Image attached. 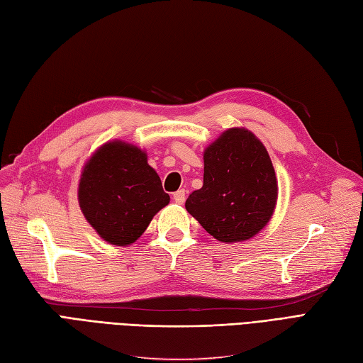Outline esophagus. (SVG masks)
<instances>
[{
  "label": "esophagus",
  "instance_id": "1",
  "mask_svg": "<svg viewBox=\"0 0 363 363\" xmlns=\"http://www.w3.org/2000/svg\"><path fill=\"white\" fill-rule=\"evenodd\" d=\"M173 199H174V202L176 204H184V201H185V190H178L173 195Z\"/></svg>",
  "mask_w": 363,
  "mask_h": 363
}]
</instances>
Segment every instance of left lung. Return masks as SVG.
<instances>
[{
	"label": "left lung",
	"instance_id": "1",
	"mask_svg": "<svg viewBox=\"0 0 363 363\" xmlns=\"http://www.w3.org/2000/svg\"><path fill=\"white\" fill-rule=\"evenodd\" d=\"M204 184L185 208L223 242L254 238L275 212L278 181L266 147L254 133L235 126L204 150Z\"/></svg>",
	"mask_w": 363,
	"mask_h": 363
}]
</instances>
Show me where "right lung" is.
Here are the masks:
<instances>
[{
  "mask_svg": "<svg viewBox=\"0 0 363 363\" xmlns=\"http://www.w3.org/2000/svg\"><path fill=\"white\" fill-rule=\"evenodd\" d=\"M85 220L108 244L136 242L170 196L147 151L119 139L105 142L83 165L77 189Z\"/></svg>",
  "mask_w": 363,
  "mask_h": 363,
  "instance_id": "obj_1",
  "label": "right lung"
}]
</instances>
